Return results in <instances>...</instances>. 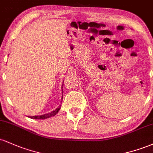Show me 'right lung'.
<instances>
[{
  "label": "right lung",
  "mask_w": 153,
  "mask_h": 153,
  "mask_svg": "<svg viewBox=\"0 0 153 153\" xmlns=\"http://www.w3.org/2000/svg\"><path fill=\"white\" fill-rule=\"evenodd\" d=\"M63 94V93H62ZM62 98H63V95H62ZM61 106V105H60ZM60 106H59L58 108H56L55 110L52 111L51 113L49 114H44V115H41V116H34V117H29V118L31 119H45L47 118H50L51 117H54V115H56L57 114V112L59 111V109H60Z\"/></svg>",
  "instance_id": "add662e5"
}]
</instances>
